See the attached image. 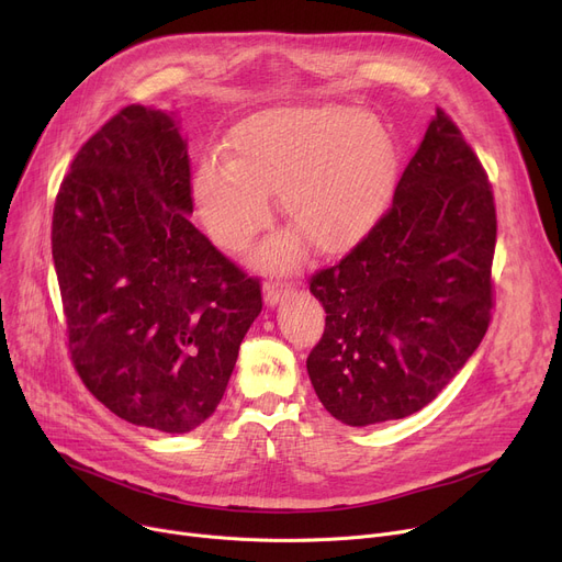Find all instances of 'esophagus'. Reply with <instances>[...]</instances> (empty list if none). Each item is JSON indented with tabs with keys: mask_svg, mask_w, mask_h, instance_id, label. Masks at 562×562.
<instances>
[{
	"mask_svg": "<svg viewBox=\"0 0 562 562\" xmlns=\"http://www.w3.org/2000/svg\"><path fill=\"white\" fill-rule=\"evenodd\" d=\"M289 291H291V282L269 278L263 282V301H266V305H276L286 296Z\"/></svg>",
	"mask_w": 562,
	"mask_h": 562,
	"instance_id": "1",
	"label": "esophagus"
}]
</instances>
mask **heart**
I'll use <instances>...</instances> for the list:
<instances>
[{"label": "heart", "instance_id": "obj_1", "mask_svg": "<svg viewBox=\"0 0 562 562\" xmlns=\"http://www.w3.org/2000/svg\"><path fill=\"white\" fill-rule=\"evenodd\" d=\"M221 159L195 175L200 216L227 250L248 246L269 221L278 191L284 221L318 252L356 246L385 212L394 187V143L378 117L341 104H293L236 123ZM296 239H278L266 259L296 257Z\"/></svg>", "mask_w": 562, "mask_h": 562}]
</instances>
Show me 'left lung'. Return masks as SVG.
Listing matches in <instances>:
<instances>
[{
  "instance_id": "obj_1",
  "label": "left lung",
  "mask_w": 562,
  "mask_h": 562,
  "mask_svg": "<svg viewBox=\"0 0 562 562\" xmlns=\"http://www.w3.org/2000/svg\"><path fill=\"white\" fill-rule=\"evenodd\" d=\"M494 246L487 172L437 109L390 210L339 263L310 278L326 330L307 373L335 419H403L449 385L490 328Z\"/></svg>"
}]
</instances>
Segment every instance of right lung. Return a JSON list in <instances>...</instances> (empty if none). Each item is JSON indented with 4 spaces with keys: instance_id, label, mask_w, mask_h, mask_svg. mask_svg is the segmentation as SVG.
<instances>
[{
    "instance_id": "1",
    "label": "right lung",
    "mask_w": 562,
    "mask_h": 562,
    "mask_svg": "<svg viewBox=\"0 0 562 562\" xmlns=\"http://www.w3.org/2000/svg\"><path fill=\"white\" fill-rule=\"evenodd\" d=\"M191 159L172 115L130 104L58 187L52 257L75 371L113 415L189 432L214 415L261 284L189 221Z\"/></svg>"
}]
</instances>
